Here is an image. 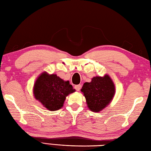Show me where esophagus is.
<instances>
[{"instance_id":"esophagus-1","label":"esophagus","mask_w":151,"mask_h":151,"mask_svg":"<svg viewBox=\"0 0 151 151\" xmlns=\"http://www.w3.org/2000/svg\"><path fill=\"white\" fill-rule=\"evenodd\" d=\"M74 88H75V89L76 91H80V89H81V85H75Z\"/></svg>"}]
</instances>
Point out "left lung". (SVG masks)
Here are the masks:
<instances>
[{"label":"left lung","instance_id":"left-lung-1","mask_svg":"<svg viewBox=\"0 0 151 151\" xmlns=\"http://www.w3.org/2000/svg\"><path fill=\"white\" fill-rule=\"evenodd\" d=\"M81 92L86 99L88 108L93 112H100L112 101L115 93V87L112 79L106 75L94 77L91 82L83 85Z\"/></svg>","mask_w":151,"mask_h":151}]
</instances>
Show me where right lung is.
Segmentation results:
<instances>
[{
    "mask_svg": "<svg viewBox=\"0 0 151 151\" xmlns=\"http://www.w3.org/2000/svg\"><path fill=\"white\" fill-rule=\"evenodd\" d=\"M74 91L69 81H64L56 75H49L46 72L37 79L33 89L37 100L51 111L61 109L66 96Z\"/></svg>",
    "mask_w": 151,
    "mask_h": 151,
    "instance_id": "obj_1",
    "label": "right lung"
}]
</instances>
